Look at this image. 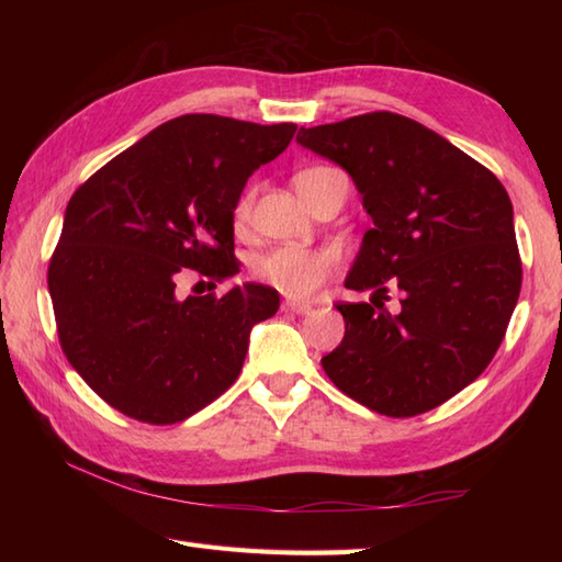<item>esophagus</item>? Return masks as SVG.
Listing matches in <instances>:
<instances>
[{"label": "esophagus", "mask_w": 562, "mask_h": 562, "mask_svg": "<svg viewBox=\"0 0 562 562\" xmlns=\"http://www.w3.org/2000/svg\"><path fill=\"white\" fill-rule=\"evenodd\" d=\"M282 308L284 312H292V314H300V316H306V314H312V304H302V302H284L282 304Z\"/></svg>", "instance_id": "34e87169"}]
</instances>
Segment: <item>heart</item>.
Returning a JSON list of instances; mask_svg holds the SVG:
<instances>
[{"mask_svg":"<svg viewBox=\"0 0 562 562\" xmlns=\"http://www.w3.org/2000/svg\"><path fill=\"white\" fill-rule=\"evenodd\" d=\"M321 171H328L324 166L318 169H306L296 176V186H302L306 178H314ZM250 205H254V193L241 195L234 207V222L236 226H244ZM340 268V258L333 248H300V246H280L262 254L254 262L256 278L268 284V288L278 290L280 294L290 296V300H312V296L324 288V284L336 274Z\"/></svg>","mask_w":562,"mask_h":562,"instance_id":"b5f03b06","label":"heart"}]
</instances>
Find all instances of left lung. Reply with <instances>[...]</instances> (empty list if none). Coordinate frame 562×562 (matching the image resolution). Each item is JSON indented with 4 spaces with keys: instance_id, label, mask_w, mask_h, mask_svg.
I'll return each instance as SVG.
<instances>
[{
    "instance_id": "left-lung-1",
    "label": "left lung",
    "mask_w": 562,
    "mask_h": 562,
    "mask_svg": "<svg viewBox=\"0 0 562 562\" xmlns=\"http://www.w3.org/2000/svg\"><path fill=\"white\" fill-rule=\"evenodd\" d=\"M296 142L352 176L372 226L345 280L372 302L336 304L345 338L326 355L345 396L413 417L491 364L521 290L515 212L493 171L411 117L376 111L302 127ZM389 286L398 313L383 308Z\"/></svg>"
}]
</instances>
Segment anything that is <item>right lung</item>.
I'll use <instances>...</instances> for the list:
<instances>
[{
  "mask_svg": "<svg viewBox=\"0 0 562 562\" xmlns=\"http://www.w3.org/2000/svg\"><path fill=\"white\" fill-rule=\"evenodd\" d=\"M294 123L190 113L151 130L77 188L47 268L69 364L115 411L173 425L241 372L250 328L278 290L178 296L183 278L238 272L234 207L248 176L288 149Z\"/></svg>",
  "mask_w": 562,
  "mask_h": 562,
  "instance_id": "1",
  "label": "right lung"
}]
</instances>
